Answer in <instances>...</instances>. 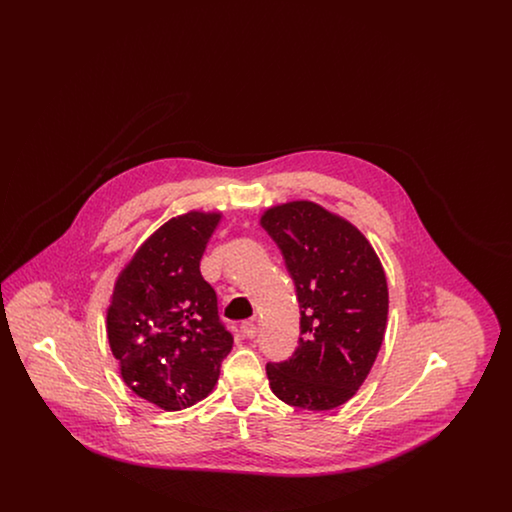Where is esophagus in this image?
I'll return each instance as SVG.
<instances>
[{
	"label": "esophagus",
	"instance_id": "esophagus-1",
	"mask_svg": "<svg viewBox=\"0 0 512 512\" xmlns=\"http://www.w3.org/2000/svg\"><path fill=\"white\" fill-rule=\"evenodd\" d=\"M240 328H242V334H244L245 338H249V340H253L257 336V332H259V326H257L255 320H245Z\"/></svg>",
	"mask_w": 512,
	"mask_h": 512
}]
</instances>
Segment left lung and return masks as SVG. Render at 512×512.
Masks as SVG:
<instances>
[{
	"instance_id": "left-lung-1",
	"label": "left lung",
	"mask_w": 512,
	"mask_h": 512,
	"mask_svg": "<svg viewBox=\"0 0 512 512\" xmlns=\"http://www.w3.org/2000/svg\"><path fill=\"white\" fill-rule=\"evenodd\" d=\"M261 224L284 255L301 311L292 359L267 365L270 390L292 407L336 409L363 386L384 341V267L355 224L315 201L272 205Z\"/></svg>"
}]
</instances>
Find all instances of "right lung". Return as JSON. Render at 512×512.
Returning <instances> with one entry per match:
<instances>
[{"mask_svg": "<svg viewBox=\"0 0 512 512\" xmlns=\"http://www.w3.org/2000/svg\"><path fill=\"white\" fill-rule=\"evenodd\" d=\"M220 211H188L159 226L122 267L107 307V340L124 384L163 411L205 399L234 340L199 261Z\"/></svg>", "mask_w": 512, "mask_h": 512, "instance_id": "obj_1", "label": "right lung"}]
</instances>
